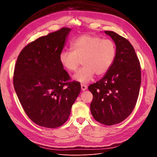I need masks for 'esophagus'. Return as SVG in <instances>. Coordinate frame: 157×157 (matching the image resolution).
Returning a JSON list of instances; mask_svg holds the SVG:
<instances>
[{
    "instance_id": "34e87169",
    "label": "esophagus",
    "mask_w": 157,
    "mask_h": 157,
    "mask_svg": "<svg viewBox=\"0 0 157 157\" xmlns=\"http://www.w3.org/2000/svg\"><path fill=\"white\" fill-rule=\"evenodd\" d=\"M81 89L82 90H83V91H84V90H86L87 89V86L86 84H81Z\"/></svg>"
}]
</instances>
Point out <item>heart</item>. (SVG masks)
Masks as SVG:
<instances>
[{
	"label": "heart",
	"instance_id": "1",
	"mask_svg": "<svg viewBox=\"0 0 157 157\" xmlns=\"http://www.w3.org/2000/svg\"><path fill=\"white\" fill-rule=\"evenodd\" d=\"M71 50H63L59 55L61 66L69 72L77 70L80 63L84 65L74 76L76 80L86 83L96 74L105 75L113 66L117 56V46L110 39L96 35H80L71 42Z\"/></svg>",
	"mask_w": 157,
	"mask_h": 157
}]
</instances>
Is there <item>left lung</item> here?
I'll return each mask as SVG.
<instances>
[{
  "label": "left lung",
  "instance_id": "obj_1",
  "mask_svg": "<svg viewBox=\"0 0 157 157\" xmlns=\"http://www.w3.org/2000/svg\"><path fill=\"white\" fill-rule=\"evenodd\" d=\"M117 46V56L111 68L88 90L93 95L90 111L101 124L111 126L129 116L136 106L141 85V66L134 47L125 38L105 31Z\"/></svg>",
  "mask_w": 157,
  "mask_h": 157
}]
</instances>
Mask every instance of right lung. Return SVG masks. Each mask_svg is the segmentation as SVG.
Here are the masks:
<instances>
[{
  "mask_svg": "<svg viewBox=\"0 0 157 157\" xmlns=\"http://www.w3.org/2000/svg\"><path fill=\"white\" fill-rule=\"evenodd\" d=\"M70 31V28L62 27L39 37L25 46L17 57L14 89L28 117L40 126L63 125L81 90L78 82L69 81L71 77L59 61Z\"/></svg>",
  "mask_w": 157,
  "mask_h": 157,
  "instance_id": "obj_1",
  "label": "right lung"
}]
</instances>
